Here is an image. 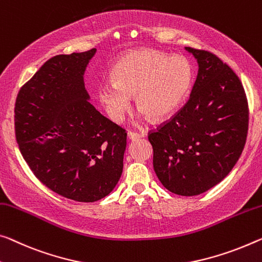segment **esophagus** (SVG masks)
Returning <instances> with one entry per match:
<instances>
[{
  "label": "esophagus",
  "instance_id": "obj_1",
  "mask_svg": "<svg viewBox=\"0 0 262 262\" xmlns=\"http://www.w3.org/2000/svg\"><path fill=\"white\" fill-rule=\"evenodd\" d=\"M144 136H145L144 132H135V131H128L127 132V138L131 139V140L142 138V137H144Z\"/></svg>",
  "mask_w": 262,
  "mask_h": 262
}]
</instances>
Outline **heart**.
<instances>
[{"mask_svg":"<svg viewBox=\"0 0 262 262\" xmlns=\"http://www.w3.org/2000/svg\"><path fill=\"white\" fill-rule=\"evenodd\" d=\"M110 78L112 83L100 84L96 94L111 120L124 118L134 95L140 114L163 120L174 115L191 94L194 71L185 57L137 49L114 64Z\"/></svg>","mask_w":262,"mask_h":262,"instance_id":"obj_1","label":"heart"}]
</instances>
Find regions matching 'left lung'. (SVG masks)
I'll list each match as a JSON object with an SVG mask.
<instances>
[{
    "mask_svg": "<svg viewBox=\"0 0 262 262\" xmlns=\"http://www.w3.org/2000/svg\"><path fill=\"white\" fill-rule=\"evenodd\" d=\"M199 66L187 103L148 132L154 168L165 188L178 195L206 192L226 177L247 138L248 103L235 72L214 54L185 48Z\"/></svg>",
    "mask_w": 262,
    "mask_h": 262,
    "instance_id": "obj_1",
    "label": "left lung"
}]
</instances>
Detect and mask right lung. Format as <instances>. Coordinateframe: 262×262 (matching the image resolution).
I'll return each instance as SVG.
<instances>
[{
    "label": "right lung",
    "mask_w": 262,
    "mask_h": 262,
    "mask_svg": "<svg viewBox=\"0 0 262 262\" xmlns=\"http://www.w3.org/2000/svg\"><path fill=\"white\" fill-rule=\"evenodd\" d=\"M96 49L57 55L19 89L15 135L39 182L80 203L114 190L123 172L125 128L89 102L83 75Z\"/></svg>",
    "instance_id": "1"
}]
</instances>
